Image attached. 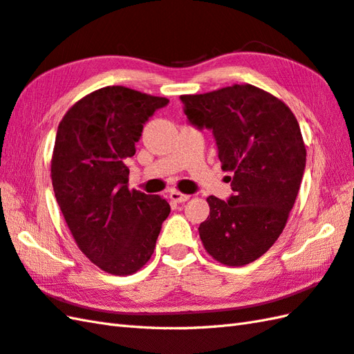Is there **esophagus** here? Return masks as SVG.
Returning a JSON list of instances; mask_svg holds the SVG:
<instances>
[{
    "label": "esophagus",
    "instance_id": "esophagus-1",
    "mask_svg": "<svg viewBox=\"0 0 354 354\" xmlns=\"http://www.w3.org/2000/svg\"><path fill=\"white\" fill-rule=\"evenodd\" d=\"M170 199L174 201V202H176V203H184V202H187L188 199H190V196L183 194V193H179V192H171L170 193Z\"/></svg>",
    "mask_w": 354,
    "mask_h": 354
}]
</instances>
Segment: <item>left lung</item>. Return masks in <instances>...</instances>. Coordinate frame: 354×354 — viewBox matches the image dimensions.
I'll use <instances>...</instances> for the list:
<instances>
[{
    "mask_svg": "<svg viewBox=\"0 0 354 354\" xmlns=\"http://www.w3.org/2000/svg\"><path fill=\"white\" fill-rule=\"evenodd\" d=\"M180 101L190 125L212 131L221 169L234 174L227 201L207 199L201 240L221 264H250L282 234L300 190L306 149L299 122L281 100L250 84Z\"/></svg>",
    "mask_w": 354,
    "mask_h": 354,
    "instance_id": "1",
    "label": "left lung"
}]
</instances>
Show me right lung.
Listing matches in <instances>:
<instances>
[{"label":"right lung","instance_id":"add662e5","mask_svg":"<svg viewBox=\"0 0 354 354\" xmlns=\"http://www.w3.org/2000/svg\"><path fill=\"white\" fill-rule=\"evenodd\" d=\"M166 97L109 86L69 109L55 136L51 178L80 250L106 273L133 274L151 259L170 205L129 190L127 160Z\"/></svg>","mask_w":354,"mask_h":354}]
</instances>
